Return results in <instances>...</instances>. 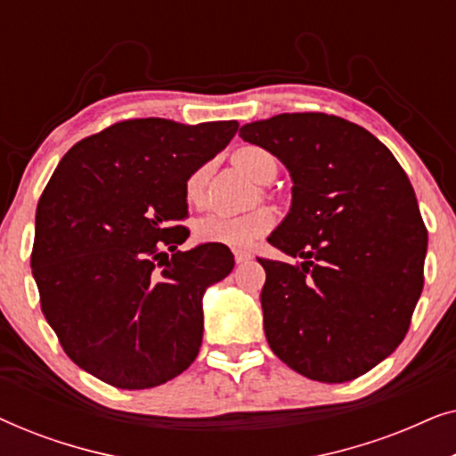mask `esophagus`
I'll return each mask as SVG.
<instances>
[{
	"mask_svg": "<svg viewBox=\"0 0 456 456\" xmlns=\"http://www.w3.org/2000/svg\"><path fill=\"white\" fill-rule=\"evenodd\" d=\"M251 257H253V255L248 253V251H239V248H236V251H234V261H236V264H245V261H248Z\"/></svg>",
	"mask_w": 456,
	"mask_h": 456,
	"instance_id": "1",
	"label": "esophagus"
}]
</instances>
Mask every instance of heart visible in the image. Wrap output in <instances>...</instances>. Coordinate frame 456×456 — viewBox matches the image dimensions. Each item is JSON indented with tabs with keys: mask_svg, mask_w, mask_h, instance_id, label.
<instances>
[{
	"mask_svg": "<svg viewBox=\"0 0 456 456\" xmlns=\"http://www.w3.org/2000/svg\"><path fill=\"white\" fill-rule=\"evenodd\" d=\"M232 164L248 178L265 183L270 174H276V159L265 149L245 145L232 153ZM209 178V166H199L184 180V199L199 208L205 201V186ZM276 216L270 208H259L240 216L208 214L195 222V236L199 242L224 245L230 248H248L273 228Z\"/></svg>",
	"mask_w": 456,
	"mask_h": 456,
	"instance_id": "obj_1",
	"label": "heart"
}]
</instances>
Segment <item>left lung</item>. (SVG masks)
Here are the masks:
<instances>
[{
	"label": "left lung",
	"instance_id": "obj_1",
	"mask_svg": "<svg viewBox=\"0 0 456 456\" xmlns=\"http://www.w3.org/2000/svg\"><path fill=\"white\" fill-rule=\"evenodd\" d=\"M289 167L292 208L257 259L270 348L309 379L363 376L401 345L423 290L428 230L407 174L363 126L322 111L245 124Z\"/></svg>",
	"mask_w": 456,
	"mask_h": 456
}]
</instances>
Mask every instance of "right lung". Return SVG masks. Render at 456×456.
<instances>
[{
    "label": "right lung",
    "instance_id": "add662e5",
    "mask_svg": "<svg viewBox=\"0 0 456 456\" xmlns=\"http://www.w3.org/2000/svg\"><path fill=\"white\" fill-rule=\"evenodd\" d=\"M236 120L186 126L134 118L86 136L43 191L30 267L41 311L80 370L124 390L153 388L195 361L201 298L234 267L224 245L189 239L184 180L216 158Z\"/></svg>",
    "mask_w": 456,
    "mask_h": 456
}]
</instances>
